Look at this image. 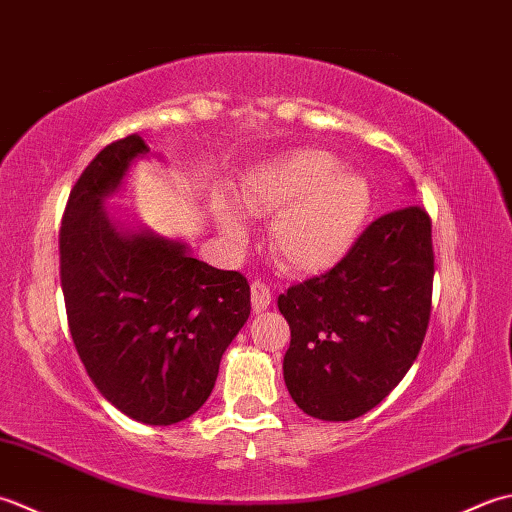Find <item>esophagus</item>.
I'll use <instances>...</instances> for the list:
<instances>
[{
    "label": "esophagus",
    "mask_w": 512,
    "mask_h": 512,
    "mask_svg": "<svg viewBox=\"0 0 512 512\" xmlns=\"http://www.w3.org/2000/svg\"><path fill=\"white\" fill-rule=\"evenodd\" d=\"M249 289H252L254 314H260V311H265L271 305V289L265 283H260V280H254L252 287H249Z\"/></svg>",
    "instance_id": "esophagus-1"
}]
</instances>
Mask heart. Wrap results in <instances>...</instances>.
<instances>
[{"label": "heart", "instance_id": "1", "mask_svg": "<svg viewBox=\"0 0 512 512\" xmlns=\"http://www.w3.org/2000/svg\"><path fill=\"white\" fill-rule=\"evenodd\" d=\"M238 203L254 216H274L269 249L280 265L318 274L356 245L371 212V185L329 152L296 150L249 174ZM216 223L229 245H243L247 227L232 205L216 207Z\"/></svg>", "mask_w": 512, "mask_h": 512}]
</instances>
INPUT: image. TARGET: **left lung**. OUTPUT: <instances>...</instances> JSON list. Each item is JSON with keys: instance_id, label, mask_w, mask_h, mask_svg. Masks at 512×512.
Returning <instances> with one entry per match:
<instances>
[{"instance_id": "left-lung-1", "label": "left lung", "mask_w": 512, "mask_h": 512, "mask_svg": "<svg viewBox=\"0 0 512 512\" xmlns=\"http://www.w3.org/2000/svg\"><path fill=\"white\" fill-rule=\"evenodd\" d=\"M433 271L431 218L409 205L375 218L327 274L278 296L291 329L285 384L302 411L349 422L398 387L429 327Z\"/></svg>"}]
</instances>
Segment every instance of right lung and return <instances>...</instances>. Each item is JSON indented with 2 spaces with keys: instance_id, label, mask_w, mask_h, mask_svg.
Returning a JSON list of instances; mask_svg holds the SVG:
<instances>
[{
  "instance_id": "obj_1",
  "label": "right lung",
  "mask_w": 512,
  "mask_h": 512,
  "mask_svg": "<svg viewBox=\"0 0 512 512\" xmlns=\"http://www.w3.org/2000/svg\"><path fill=\"white\" fill-rule=\"evenodd\" d=\"M148 154L130 134L83 170L59 229V276L72 342L99 393L132 420L170 426L210 398L252 302L243 274L103 210Z\"/></svg>"
}]
</instances>
